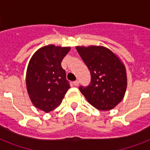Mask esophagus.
<instances>
[{
    "label": "esophagus",
    "instance_id": "esophagus-1",
    "mask_svg": "<svg viewBox=\"0 0 150 150\" xmlns=\"http://www.w3.org/2000/svg\"><path fill=\"white\" fill-rule=\"evenodd\" d=\"M79 82L78 80H76V81H75V82H73V85H74L75 86H79Z\"/></svg>",
    "mask_w": 150,
    "mask_h": 150
}]
</instances>
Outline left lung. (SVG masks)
Listing matches in <instances>:
<instances>
[{
	"mask_svg": "<svg viewBox=\"0 0 150 150\" xmlns=\"http://www.w3.org/2000/svg\"><path fill=\"white\" fill-rule=\"evenodd\" d=\"M91 74V82L80 86L87 101L100 110L115 107L125 96L127 73L121 59L108 48L102 46L76 47Z\"/></svg>",
	"mask_w": 150,
	"mask_h": 150,
	"instance_id": "1",
	"label": "left lung"
}]
</instances>
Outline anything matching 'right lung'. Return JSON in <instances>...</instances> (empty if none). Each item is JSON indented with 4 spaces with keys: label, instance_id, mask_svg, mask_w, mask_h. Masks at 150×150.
<instances>
[{
    "label": "right lung",
    "instance_id": "right-lung-1",
    "mask_svg": "<svg viewBox=\"0 0 150 150\" xmlns=\"http://www.w3.org/2000/svg\"><path fill=\"white\" fill-rule=\"evenodd\" d=\"M71 48L47 45L40 48L30 59L26 71L27 92L33 104L46 113L62 102L70 88L61 61Z\"/></svg>",
    "mask_w": 150,
    "mask_h": 150
}]
</instances>
